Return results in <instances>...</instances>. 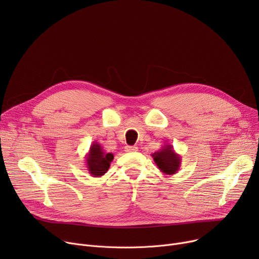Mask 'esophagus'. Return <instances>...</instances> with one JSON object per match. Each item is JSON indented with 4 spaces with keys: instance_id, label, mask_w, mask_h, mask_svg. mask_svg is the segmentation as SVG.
Returning a JSON list of instances; mask_svg holds the SVG:
<instances>
[{
    "instance_id": "1",
    "label": "esophagus",
    "mask_w": 259,
    "mask_h": 259,
    "mask_svg": "<svg viewBox=\"0 0 259 259\" xmlns=\"http://www.w3.org/2000/svg\"><path fill=\"white\" fill-rule=\"evenodd\" d=\"M125 151H126V152H134V151H138V147H135V146H126V147H125Z\"/></svg>"
}]
</instances>
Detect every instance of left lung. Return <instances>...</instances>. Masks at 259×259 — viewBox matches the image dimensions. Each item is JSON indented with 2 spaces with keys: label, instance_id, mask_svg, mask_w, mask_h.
<instances>
[{
  "label": "left lung",
  "instance_id": "obj_1",
  "mask_svg": "<svg viewBox=\"0 0 259 259\" xmlns=\"http://www.w3.org/2000/svg\"><path fill=\"white\" fill-rule=\"evenodd\" d=\"M151 155L159 171L165 175H173L180 170L182 157L175 152L172 145H165Z\"/></svg>",
  "mask_w": 259,
  "mask_h": 259
}]
</instances>
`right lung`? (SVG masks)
<instances>
[{"mask_svg": "<svg viewBox=\"0 0 259 259\" xmlns=\"http://www.w3.org/2000/svg\"><path fill=\"white\" fill-rule=\"evenodd\" d=\"M113 157L112 153H106L98 142H93L90 146L89 152L85 156L89 174L93 178H101L110 168Z\"/></svg>", "mask_w": 259, "mask_h": 259, "instance_id": "obj_1", "label": "right lung"}]
</instances>
